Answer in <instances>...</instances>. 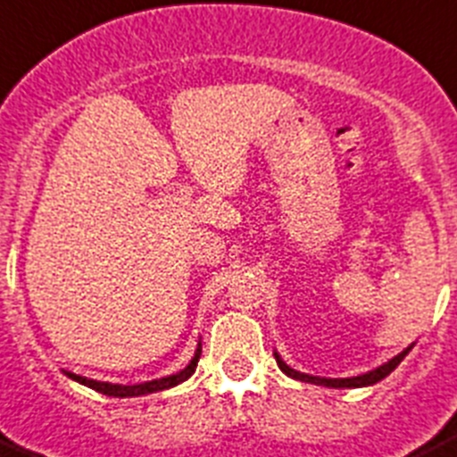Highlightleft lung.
<instances>
[{"instance_id": "1", "label": "left lung", "mask_w": 457, "mask_h": 457, "mask_svg": "<svg viewBox=\"0 0 457 457\" xmlns=\"http://www.w3.org/2000/svg\"><path fill=\"white\" fill-rule=\"evenodd\" d=\"M411 349H412V345H411V347L403 349L402 353H396L395 358H390V361H387V363H383L381 368L372 370V372H368V374H361V377H352V378H325V377H311V374H302V372H297V370L288 368V365L281 361L279 353H277V352H275V361H277V365H279L281 372L287 374V377H291V378H297V381L315 383V386H325V387H365V386H374V383H378L381 378H386L387 374H390L392 370L396 368V365L402 363Z\"/></svg>"}]
</instances>
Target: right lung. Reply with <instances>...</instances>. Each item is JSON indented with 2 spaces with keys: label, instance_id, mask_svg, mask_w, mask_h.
Returning <instances> with one entry per match:
<instances>
[{
  "label": "right lung",
  "instance_id": "add662e5",
  "mask_svg": "<svg viewBox=\"0 0 457 457\" xmlns=\"http://www.w3.org/2000/svg\"><path fill=\"white\" fill-rule=\"evenodd\" d=\"M198 358H200V345H198V349H195L194 358H191V363L187 365L185 370H180L178 374H170V377H164V378H153V381L137 383V386H121V383L94 381V378L79 377V374H74V372H65V374L70 378H74V381H79V383H83V386L92 387V390L101 392V395H108V396H139V395H151V392L169 390V387H173V386H178V383L187 381V378H189L191 374L195 372Z\"/></svg>",
  "mask_w": 457,
  "mask_h": 457
}]
</instances>
